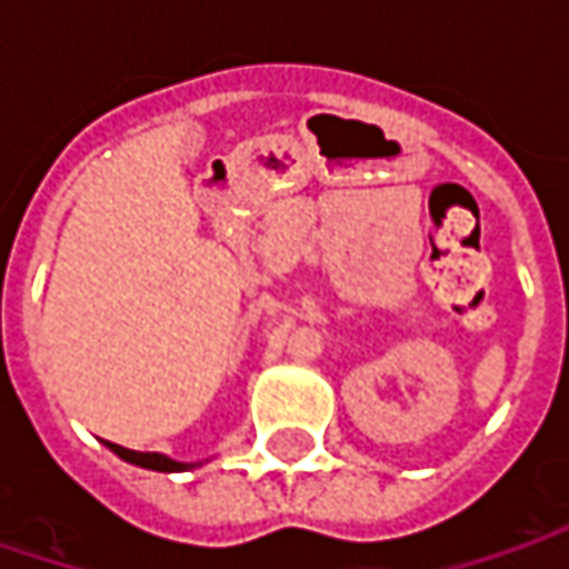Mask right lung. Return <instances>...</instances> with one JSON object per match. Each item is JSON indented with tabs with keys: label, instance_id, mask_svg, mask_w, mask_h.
<instances>
[{
	"label": "right lung",
	"instance_id": "right-lung-1",
	"mask_svg": "<svg viewBox=\"0 0 569 569\" xmlns=\"http://www.w3.org/2000/svg\"><path fill=\"white\" fill-rule=\"evenodd\" d=\"M107 447L113 449V452L120 456L122 462H129V466H139V469L189 471V469H196V466H202V462H177V459H170V456H161V452H136V449L117 447V443H107Z\"/></svg>",
	"mask_w": 569,
	"mask_h": 569
}]
</instances>
